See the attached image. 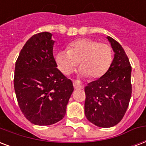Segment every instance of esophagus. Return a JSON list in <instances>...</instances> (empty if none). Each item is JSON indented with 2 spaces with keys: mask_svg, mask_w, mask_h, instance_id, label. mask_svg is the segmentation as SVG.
I'll return each mask as SVG.
<instances>
[{
  "mask_svg": "<svg viewBox=\"0 0 146 146\" xmlns=\"http://www.w3.org/2000/svg\"><path fill=\"white\" fill-rule=\"evenodd\" d=\"M73 86H75L76 88H79V89H83L84 87V85L83 83H81L80 80H73Z\"/></svg>",
  "mask_w": 146,
  "mask_h": 146,
  "instance_id": "obj_1",
  "label": "esophagus"
}]
</instances>
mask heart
I'll return each instance as SVG.
<instances>
[{
  "instance_id": "obj_1",
  "label": "heart",
  "mask_w": 146,
  "mask_h": 146,
  "mask_svg": "<svg viewBox=\"0 0 146 146\" xmlns=\"http://www.w3.org/2000/svg\"><path fill=\"white\" fill-rule=\"evenodd\" d=\"M112 60L113 50L109 44L88 38L74 41L69 46L68 50H60L56 55L57 66L63 74L72 73L80 61V73L91 79L105 75Z\"/></svg>"
}]
</instances>
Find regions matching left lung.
<instances>
[{
  "mask_svg": "<svg viewBox=\"0 0 146 146\" xmlns=\"http://www.w3.org/2000/svg\"><path fill=\"white\" fill-rule=\"evenodd\" d=\"M114 51L109 70L85 87V115L99 127L110 128L122 120L131 95L132 67L125 50L114 39L107 36Z\"/></svg>",
  "mask_w": 146,
  "mask_h": 146,
  "instance_id": "left-lung-1",
  "label": "left lung"
}]
</instances>
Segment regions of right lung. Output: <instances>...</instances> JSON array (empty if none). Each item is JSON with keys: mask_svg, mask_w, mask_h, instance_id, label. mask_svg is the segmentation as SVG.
Here are the masks:
<instances>
[{"mask_svg": "<svg viewBox=\"0 0 146 146\" xmlns=\"http://www.w3.org/2000/svg\"><path fill=\"white\" fill-rule=\"evenodd\" d=\"M53 45L50 33H36L24 44L15 64L17 103L27 119L34 125L60 121L73 92L72 81L56 68Z\"/></svg>", "mask_w": 146, "mask_h": 146, "instance_id": "obj_1", "label": "right lung"}]
</instances>
